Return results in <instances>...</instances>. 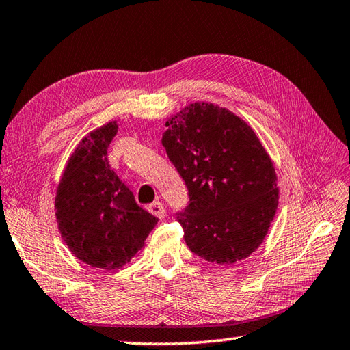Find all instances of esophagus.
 Segmentation results:
<instances>
[{
  "label": "esophagus",
  "mask_w": 350,
  "mask_h": 350,
  "mask_svg": "<svg viewBox=\"0 0 350 350\" xmlns=\"http://www.w3.org/2000/svg\"><path fill=\"white\" fill-rule=\"evenodd\" d=\"M148 211L152 212L153 215H156L157 218H163L165 217V206H163L162 202H153L148 206Z\"/></svg>",
  "instance_id": "34e87169"
}]
</instances>
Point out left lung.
I'll return each instance as SVG.
<instances>
[{"mask_svg":"<svg viewBox=\"0 0 350 350\" xmlns=\"http://www.w3.org/2000/svg\"><path fill=\"white\" fill-rule=\"evenodd\" d=\"M162 146L188 189L176 212L197 256L234 264L262 243L278 208V177L255 132L228 109L194 103L167 121Z\"/></svg>","mask_w":350,"mask_h":350,"instance_id":"left-lung-1","label":"left lung"}]
</instances>
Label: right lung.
I'll return each instance as SVG.
<instances>
[{"instance_id":"right-lung-1","label":"right lung","mask_w":350,"mask_h":350,"mask_svg":"<svg viewBox=\"0 0 350 350\" xmlns=\"http://www.w3.org/2000/svg\"><path fill=\"white\" fill-rule=\"evenodd\" d=\"M115 122L81 139L57 188L59 230L75 256L95 269H120L138 253L157 218L139 208L135 196L109 165Z\"/></svg>"}]
</instances>
